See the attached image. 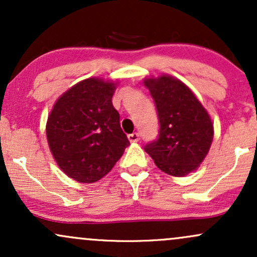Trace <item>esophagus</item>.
Masks as SVG:
<instances>
[{
    "label": "esophagus",
    "mask_w": 257,
    "mask_h": 257,
    "mask_svg": "<svg viewBox=\"0 0 257 257\" xmlns=\"http://www.w3.org/2000/svg\"><path fill=\"white\" fill-rule=\"evenodd\" d=\"M128 139L131 143H138L139 139H140V135H139V133H132V134L128 135Z\"/></svg>",
    "instance_id": "1"
}]
</instances>
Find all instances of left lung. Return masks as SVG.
Returning <instances> with one entry per match:
<instances>
[{
    "instance_id": "left-lung-1",
    "label": "left lung",
    "mask_w": 257,
    "mask_h": 257,
    "mask_svg": "<svg viewBox=\"0 0 257 257\" xmlns=\"http://www.w3.org/2000/svg\"><path fill=\"white\" fill-rule=\"evenodd\" d=\"M157 108L159 131L144 147L159 169L185 176L205 158L214 137L208 112L187 85L170 76L145 81Z\"/></svg>"
}]
</instances>
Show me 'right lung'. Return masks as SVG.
<instances>
[{
  "label": "right lung",
  "mask_w": 257,
  "mask_h": 257,
  "mask_svg": "<svg viewBox=\"0 0 257 257\" xmlns=\"http://www.w3.org/2000/svg\"><path fill=\"white\" fill-rule=\"evenodd\" d=\"M114 89V83L84 79L63 94L49 114V149L60 169L76 181H98L131 144L112 105Z\"/></svg>",
  "instance_id": "add662e5"
}]
</instances>
